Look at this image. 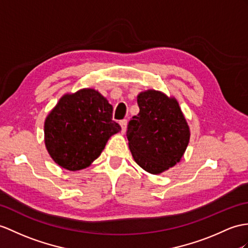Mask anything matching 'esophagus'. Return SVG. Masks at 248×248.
<instances>
[{
    "mask_svg": "<svg viewBox=\"0 0 248 248\" xmlns=\"http://www.w3.org/2000/svg\"><path fill=\"white\" fill-rule=\"evenodd\" d=\"M120 125H121V128H122V132L124 134V132L126 131V128H127V120H122L120 121Z\"/></svg>",
    "mask_w": 248,
    "mask_h": 248,
    "instance_id": "esophagus-1",
    "label": "esophagus"
}]
</instances>
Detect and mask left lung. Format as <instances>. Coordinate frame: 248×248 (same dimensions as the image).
Returning <instances> with one entry per match:
<instances>
[{"label":"left lung","mask_w":248,"mask_h":248,"mask_svg":"<svg viewBox=\"0 0 248 248\" xmlns=\"http://www.w3.org/2000/svg\"><path fill=\"white\" fill-rule=\"evenodd\" d=\"M140 112L126 131L132 158L145 171L160 174L182 159L190 129L178 100L160 90L147 89L137 96Z\"/></svg>","instance_id":"8db88e82"}]
</instances>
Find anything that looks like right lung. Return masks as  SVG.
Returning a JSON list of instances; mask_svg holds the SVG:
<instances>
[{"label": "right lung", "instance_id": "obj_1", "mask_svg": "<svg viewBox=\"0 0 248 248\" xmlns=\"http://www.w3.org/2000/svg\"><path fill=\"white\" fill-rule=\"evenodd\" d=\"M121 126L112 106L98 90L82 88L65 93L44 122V142L56 164L70 171L92 165Z\"/></svg>", "mask_w": 248, "mask_h": 248}]
</instances>
